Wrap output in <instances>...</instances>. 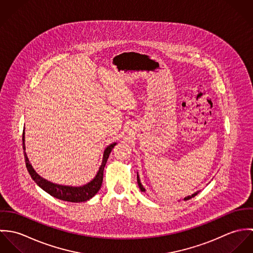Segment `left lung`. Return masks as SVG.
I'll list each match as a JSON object with an SVG mask.
<instances>
[{
  "mask_svg": "<svg viewBox=\"0 0 253 253\" xmlns=\"http://www.w3.org/2000/svg\"><path fill=\"white\" fill-rule=\"evenodd\" d=\"M137 183H138V186H139V188H140V190L142 191V192H145V189L143 188V186H142V184H141V182H140V179H139V176L137 175ZM199 192H196L195 194H193L192 196H188V197H186V198H184V200L185 201H187V200H190V199H192L193 197H195L197 194H198Z\"/></svg>",
  "mask_w": 253,
  "mask_h": 253,
  "instance_id": "left-lung-1",
  "label": "left lung"
}]
</instances>
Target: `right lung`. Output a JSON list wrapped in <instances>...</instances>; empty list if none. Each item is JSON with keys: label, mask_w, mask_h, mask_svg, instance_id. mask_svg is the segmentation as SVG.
<instances>
[{"label": "right lung", "mask_w": 253, "mask_h": 253, "mask_svg": "<svg viewBox=\"0 0 253 253\" xmlns=\"http://www.w3.org/2000/svg\"><path fill=\"white\" fill-rule=\"evenodd\" d=\"M22 141H23V152H24V158H25V164L27 170L29 174L31 175L32 179L36 182L37 184L46 193H48L50 196L61 200L65 202L70 203H81V202H86L89 199H91L100 189L102 180H103V170L105 168V165L107 163L109 155L114 148L116 143L109 145L108 147L104 151L103 155V161L101 164V167L99 168V170L95 177L90 181L89 183L81 186V187H72V186H62L57 185L54 183H51L49 181L45 180L42 178L39 174H37L36 171L32 168L31 164L29 163V160L27 158V155L25 153V144H24V129H23V135H22Z\"/></svg>", "instance_id": "right-lung-1"}]
</instances>
